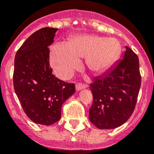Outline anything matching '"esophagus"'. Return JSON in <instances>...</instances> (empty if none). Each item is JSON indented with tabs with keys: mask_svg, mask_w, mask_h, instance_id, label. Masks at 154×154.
<instances>
[{
	"mask_svg": "<svg viewBox=\"0 0 154 154\" xmlns=\"http://www.w3.org/2000/svg\"><path fill=\"white\" fill-rule=\"evenodd\" d=\"M75 88H76V90L80 91V90H82V89L87 88V85L85 84H82V83H77L75 85Z\"/></svg>",
	"mask_w": 154,
	"mask_h": 154,
	"instance_id": "esophagus-1",
	"label": "esophagus"
}]
</instances>
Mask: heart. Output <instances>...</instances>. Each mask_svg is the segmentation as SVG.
<instances>
[{
  "mask_svg": "<svg viewBox=\"0 0 154 154\" xmlns=\"http://www.w3.org/2000/svg\"><path fill=\"white\" fill-rule=\"evenodd\" d=\"M121 45L115 38L96 35H82L70 39L68 44H57L51 49V61L56 74L67 79L80 65L79 58L86 59L91 71L101 73L116 61Z\"/></svg>",
  "mask_w": 154,
  "mask_h": 154,
  "instance_id": "b5f03b06",
  "label": "heart"
}]
</instances>
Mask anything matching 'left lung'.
<instances>
[{
    "instance_id": "obj_1",
    "label": "left lung",
    "mask_w": 154,
    "mask_h": 154,
    "mask_svg": "<svg viewBox=\"0 0 154 154\" xmlns=\"http://www.w3.org/2000/svg\"><path fill=\"white\" fill-rule=\"evenodd\" d=\"M123 59L90 85L93 103L89 119L100 129L122 125L135 108L141 84L137 54L126 47Z\"/></svg>"
}]
</instances>
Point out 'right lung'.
Segmentation results:
<instances>
[{"label":"right lung","instance_id":"obj_1","mask_svg":"<svg viewBox=\"0 0 154 154\" xmlns=\"http://www.w3.org/2000/svg\"><path fill=\"white\" fill-rule=\"evenodd\" d=\"M58 29L42 28L29 36L16 54L14 86L27 116L51 125L60 119L64 102L75 93L74 83L57 78L50 66V49Z\"/></svg>","mask_w":154,"mask_h":154}]
</instances>
